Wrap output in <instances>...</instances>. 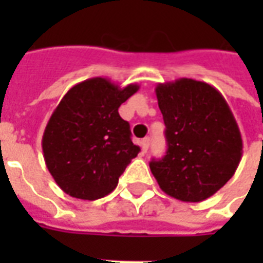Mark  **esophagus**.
<instances>
[{"mask_svg": "<svg viewBox=\"0 0 263 263\" xmlns=\"http://www.w3.org/2000/svg\"><path fill=\"white\" fill-rule=\"evenodd\" d=\"M149 142H151V139L149 138H143L142 141H141V148H142L143 154H146V151L149 148Z\"/></svg>", "mask_w": 263, "mask_h": 263, "instance_id": "esophagus-1", "label": "esophagus"}]
</instances>
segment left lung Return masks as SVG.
Wrapping results in <instances>:
<instances>
[{"instance_id":"left-lung-1","label":"left lung","mask_w":263,"mask_h":263,"mask_svg":"<svg viewBox=\"0 0 263 263\" xmlns=\"http://www.w3.org/2000/svg\"><path fill=\"white\" fill-rule=\"evenodd\" d=\"M167 151L151 172L171 197L198 203L211 197L237 171L242 138L226 98L204 81L179 79L156 86Z\"/></svg>"}]
</instances>
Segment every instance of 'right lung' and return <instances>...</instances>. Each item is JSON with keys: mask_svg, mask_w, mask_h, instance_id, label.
Segmentation results:
<instances>
[{"mask_svg": "<svg viewBox=\"0 0 263 263\" xmlns=\"http://www.w3.org/2000/svg\"><path fill=\"white\" fill-rule=\"evenodd\" d=\"M139 90L121 88L104 77H92L66 92L45 128L43 158L54 182L66 194L97 200L109 194L138 154L129 124L118 108Z\"/></svg>", "mask_w": 263, "mask_h": 263, "instance_id": "right-lung-1", "label": "right lung"}]
</instances>
